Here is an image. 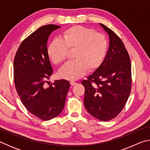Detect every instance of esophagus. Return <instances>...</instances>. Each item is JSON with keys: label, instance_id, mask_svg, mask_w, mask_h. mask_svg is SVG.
I'll return each mask as SVG.
<instances>
[{"label": "esophagus", "instance_id": "34e87169", "mask_svg": "<svg viewBox=\"0 0 150 150\" xmlns=\"http://www.w3.org/2000/svg\"><path fill=\"white\" fill-rule=\"evenodd\" d=\"M70 84H71V85L73 86V85H75L77 84V83L75 82V81H70Z\"/></svg>", "mask_w": 150, "mask_h": 150}]
</instances>
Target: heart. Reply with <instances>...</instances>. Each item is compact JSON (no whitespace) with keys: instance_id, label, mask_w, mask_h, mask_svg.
Returning a JSON list of instances; mask_svg holds the SVG:
<instances>
[{"instance_id":"obj_1","label":"heart","mask_w":150,"mask_h":150,"mask_svg":"<svg viewBox=\"0 0 150 150\" xmlns=\"http://www.w3.org/2000/svg\"><path fill=\"white\" fill-rule=\"evenodd\" d=\"M63 38L52 40L47 47V54L53 63L59 65L66 59L68 50H74L73 58L59 70L62 78L75 80L88 69L94 71L103 63L108 49L107 38L95 30L75 26L63 32Z\"/></svg>"}]
</instances>
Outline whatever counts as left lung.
<instances>
[{
	"mask_svg": "<svg viewBox=\"0 0 150 150\" xmlns=\"http://www.w3.org/2000/svg\"><path fill=\"white\" fill-rule=\"evenodd\" d=\"M100 25L109 35L107 54L98 69L81 83L85 87L84 105L88 112L98 120L108 121L118 115L130 96L131 62L120 38Z\"/></svg>",
	"mask_w": 150,
	"mask_h": 150,
	"instance_id": "obj_1",
	"label": "left lung"
}]
</instances>
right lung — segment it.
<instances>
[{
    "instance_id": "right-lung-1",
    "label": "right lung",
    "mask_w": 150,
    "mask_h": 150,
    "mask_svg": "<svg viewBox=\"0 0 150 150\" xmlns=\"http://www.w3.org/2000/svg\"><path fill=\"white\" fill-rule=\"evenodd\" d=\"M61 26L54 24L39 28L23 40L14 60V79L21 102L30 113L49 120L62 112L70 83L56 80L46 87L45 83L53 73L47 54L50 35Z\"/></svg>"
}]
</instances>
